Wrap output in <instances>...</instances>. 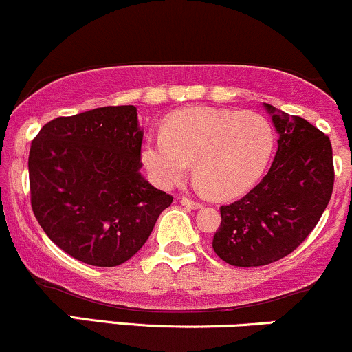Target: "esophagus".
I'll use <instances>...</instances> for the list:
<instances>
[{"label": "esophagus", "instance_id": "34e87169", "mask_svg": "<svg viewBox=\"0 0 352 352\" xmlns=\"http://www.w3.org/2000/svg\"><path fill=\"white\" fill-rule=\"evenodd\" d=\"M180 204L184 205L185 208H188V210H197V208H200V207H201V204H199V201L190 200V199H187V197H182V199H180Z\"/></svg>", "mask_w": 352, "mask_h": 352}]
</instances>
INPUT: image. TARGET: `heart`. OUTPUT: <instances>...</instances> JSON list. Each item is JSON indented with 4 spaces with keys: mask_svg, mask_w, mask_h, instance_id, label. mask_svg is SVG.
I'll list each match as a JSON object with an SVG mask.
<instances>
[{
    "mask_svg": "<svg viewBox=\"0 0 352 352\" xmlns=\"http://www.w3.org/2000/svg\"><path fill=\"white\" fill-rule=\"evenodd\" d=\"M274 148V131L256 112L190 107L165 120L142 142V164L155 185H179L192 168L217 199H233L256 184Z\"/></svg>",
    "mask_w": 352,
    "mask_h": 352,
    "instance_id": "obj_1",
    "label": "heart"
}]
</instances>
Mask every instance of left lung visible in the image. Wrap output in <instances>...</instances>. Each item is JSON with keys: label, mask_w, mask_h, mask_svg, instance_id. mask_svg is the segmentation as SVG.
Masks as SVG:
<instances>
[{"label": "left lung", "mask_w": 352, "mask_h": 352, "mask_svg": "<svg viewBox=\"0 0 352 352\" xmlns=\"http://www.w3.org/2000/svg\"><path fill=\"white\" fill-rule=\"evenodd\" d=\"M278 135V151L263 180L243 199L220 208L213 250L228 265L252 268L281 260L313 232L334 184L328 135L302 117L263 104Z\"/></svg>", "instance_id": "obj_1"}]
</instances>
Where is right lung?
<instances>
[{
	"instance_id": "obj_1",
	"label": "right lung",
	"mask_w": 352,
	"mask_h": 352,
	"mask_svg": "<svg viewBox=\"0 0 352 352\" xmlns=\"http://www.w3.org/2000/svg\"><path fill=\"white\" fill-rule=\"evenodd\" d=\"M144 131L134 106L47 122L31 144V207L50 240L76 260L117 266L142 248L172 197L140 173Z\"/></svg>"
}]
</instances>
